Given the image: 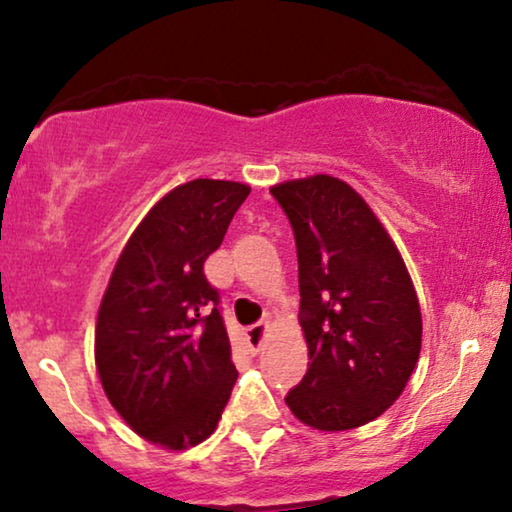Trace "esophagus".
<instances>
[{"instance_id":"obj_1","label":"esophagus","mask_w":512,"mask_h":512,"mask_svg":"<svg viewBox=\"0 0 512 512\" xmlns=\"http://www.w3.org/2000/svg\"><path fill=\"white\" fill-rule=\"evenodd\" d=\"M268 324L265 321H258V324L247 328V342L251 347V352H261V347L265 345V338H268Z\"/></svg>"}]
</instances>
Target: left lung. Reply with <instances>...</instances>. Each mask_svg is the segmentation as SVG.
<instances>
[{
	"instance_id": "left-lung-1",
	"label": "left lung",
	"mask_w": 512,
	"mask_h": 512,
	"mask_svg": "<svg viewBox=\"0 0 512 512\" xmlns=\"http://www.w3.org/2000/svg\"><path fill=\"white\" fill-rule=\"evenodd\" d=\"M298 251L310 363L286 405L319 431H349L403 394L422 349V312L401 254L366 200L314 174L270 188Z\"/></svg>"
}]
</instances>
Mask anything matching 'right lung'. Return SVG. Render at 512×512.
I'll list each match as a JSON object with an SVG mask.
<instances>
[{"instance_id":"obj_1","label":"right lung","mask_w":512,"mask_h":512,"mask_svg":"<svg viewBox=\"0 0 512 512\" xmlns=\"http://www.w3.org/2000/svg\"><path fill=\"white\" fill-rule=\"evenodd\" d=\"M251 188L193 179L158 200L118 256L95 326L109 403L139 436L186 450L219 424L237 370L207 256Z\"/></svg>"}]
</instances>
